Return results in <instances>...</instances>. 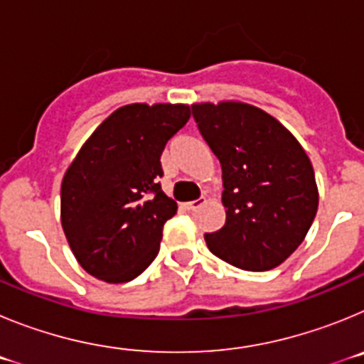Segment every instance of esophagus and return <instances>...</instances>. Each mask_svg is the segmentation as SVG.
Here are the masks:
<instances>
[{
    "mask_svg": "<svg viewBox=\"0 0 364 364\" xmlns=\"http://www.w3.org/2000/svg\"><path fill=\"white\" fill-rule=\"evenodd\" d=\"M202 204H204V200H202V198H198V200H191V202H188V204H186V210L197 211Z\"/></svg>",
    "mask_w": 364,
    "mask_h": 364,
    "instance_id": "esophagus-1",
    "label": "esophagus"
}]
</instances>
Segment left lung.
I'll use <instances>...</instances> for the list:
<instances>
[{
    "label": "left lung",
    "instance_id": "8db88e82",
    "mask_svg": "<svg viewBox=\"0 0 364 364\" xmlns=\"http://www.w3.org/2000/svg\"><path fill=\"white\" fill-rule=\"evenodd\" d=\"M222 166L226 224L204 239L237 268L266 272L284 262L314 222L319 193L308 154L262 109L240 102L191 105Z\"/></svg>",
    "mask_w": 364,
    "mask_h": 364
}]
</instances>
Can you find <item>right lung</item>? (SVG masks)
Listing matches in <instances>:
<instances>
[{
  "label": "right lung",
  "mask_w": 364,
  "mask_h": 364,
  "mask_svg": "<svg viewBox=\"0 0 364 364\" xmlns=\"http://www.w3.org/2000/svg\"><path fill=\"white\" fill-rule=\"evenodd\" d=\"M188 105L117 109L89 136L62 182V226L74 257L105 282L136 279L159 255L176 202L162 191L160 156L188 124Z\"/></svg>",
  "instance_id": "right-lung-1"
}]
</instances>
